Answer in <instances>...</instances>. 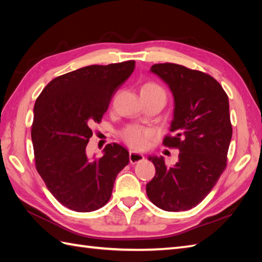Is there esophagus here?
Masks as SVG:
<instances>
[{"instance_id":"1","label":"esophagus","mask_w":262,"mask_h":262,"mask_svg":"<svg viewBox=\"0 0 262 262\" xmlns=\"http://www.w3.org/2000/svg\"><path fill=\"white\" fill-rule=\"evenodd\" d=\"M143 160H144V155L142 153L134 152V151L129 152V161H130L132 164L141 162V161H143Z\"/></svg>"}]
</instances>
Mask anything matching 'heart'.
Instances as JSON below:
<instances>
[{
    "mask_svg": "<svg viewBox=\"0 0 262 262\" xmlns=\"http://www.w3.org/2000/svg\"><path fill=\"white\" fill-rule=\"evenodd\" d=\"M141 92L146 93H161L164 94L165 92L162 88L154 82H148L143 85ZM122 138L124 141L133 148L136 149H143L148 146L149 142L153 138V132L146 129V128H142L138 126H132L127 128L126 130L122 133Z\"/></svg>",
    "mask_w": 262,
    "mask_h": 262,
    "instance_id": "b5f03b06",
    "label": "heart"
}]
</instances>
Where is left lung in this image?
<instances>
[{
  "label": "left lung",
  "mask_w": 262,
  "mask_h": 262,
  "mask_svg": "<svg viewBox=\"0 0 262 262\" xmlns=\"http://www.w3.org/2000/svg\"><path fill=\"white\" fill-rule=\"evenodd\" d=\"M151 72L169 85L174 110L172 135L163 144L180 151L173 166L148 157L155 176L146 185L149 200L166 211L191 209L207 196L226 168L232 138L229 98L214 77L173 63L154 64Z\"/></svg>",
  "instance_id": "8db88e82"
}]
</instances>
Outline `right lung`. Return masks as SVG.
<instances>
[{
    "instance_id": "right-lung-1",
    "label": "right lung",
    "mask_w": 262,
    "mask_h": 262,
    "mask_svg": "<svg viewBox=\"0 0 262 262\" xmlns=\"http://www.w3.org/2000/svg\"><path fill=\"white\" fill-rule=\"evenodd\" d=\"M135 69V60L90 65L55 77L33 107L31 140L38 173L65 207L88 213L109 202L117 174L129 153L108 144L99 159H89L91 126L100 122L117 90Z\"/></svg>"
}]
</instances>
